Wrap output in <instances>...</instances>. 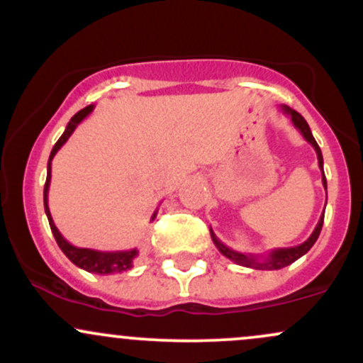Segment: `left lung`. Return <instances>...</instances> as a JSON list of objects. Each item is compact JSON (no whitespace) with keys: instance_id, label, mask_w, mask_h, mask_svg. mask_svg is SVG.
I'll return each instance as SVG.
<instances>
[{"instance_id":"1","label":"left lung","mask_w":363,"mask_h":363,"mask_svg":"<svg viewBox=\"0 0 363 363\" xmlns=\"http://www.w3.org/2000/svg\"><path fill=\"white\" fill-rule=\"evenodd\" d=\"M280 109L283 114L290 116L291 123H294V126L301 131V135L306 138V141H309V143L314 147L315 153H318V162H319V169L320 172H323V186L324 189L328 191V184H326V176H324V169H323V153H320V148L318 145V141L314 140V136H312L311 133V128L309 124H307V121L302 118L301 114H298L297 111L290 109L289 106H280ZM326 199H328V193H326ZM326 208V206H324ZM323 223H324V211L323 215H320L318 225H315L314 232H312L309 239L306 240V242L295 245V247H281V249H273V251H269L266 256H262V254H245V252H237L234 249L227 247L222 240L218 239V237L215 235V232L210 228V234H211V239H213V244L216 245V249H218L220 252L223 254L225 257H228L230 261L237 262V264L240 266H245V268H252V269H268V272H272V269H281L285 268V266L291 264V262H295L298 259V257H302L303 254H306L312 245L315 244V240H318V237L320 234V228H323Z\"/></svg>"}]
</instances>
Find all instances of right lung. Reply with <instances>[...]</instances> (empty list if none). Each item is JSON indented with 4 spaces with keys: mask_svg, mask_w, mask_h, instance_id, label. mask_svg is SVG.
Masks as SVG:
<instances>
[{
    "mask_svg": "<svg viewBox=\"0 0 363 363\" xmlns=\"http://www.w3.org/2000/svg\"><path fill=\"white\" fill-rule=\"evenodd\" d=\"M91 111H94V106H86L85 109L78 111L77 114H74L73 118L69 119V123H68V126H66L65 133H62L61 138L57 140L56 145L52 147V152H51V155H49V162H48V179H45V186H44V210H45V215H48L49 225H51L54 239H56V242H57V245H60V249L62 252H65V256L68 257V259L72 261L73 264H77L78 268L85 269V272H89V273L114 274V273L128 272V269L133 268V261H135V257L138 256V249L135 247V249H128V251H97V249L77 247V245L69 244L68 240H66L65 237L61 235V232L57 230V227L54 225L51 211H49V205H48L49 186H51V162H52V158L57 153V150H60L62 145L68 141L69 136L73 135V131L77 129L78 124H80L82 121L85 119ZM157 211L158 210L153 211L152 220H150V222H153V220H155Z\"/></svg>",
    "mask_w": 363,
    "mask_h": 363,
    "instance_id": "obj_1",
    "label": "right lung"
}]
</instances>
